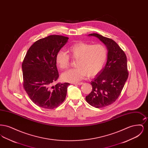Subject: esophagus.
I'll use <instances>...</instances> for the list:
<instances>
[{"mask_svg": "<svg viewBox=\"0 0 148 148\" xmlns=\"http://www.w3.org/2000/svg\"><path fill=\"white\" fill-rule=\"evenodd\" d=\"M83 84V82H80V83H74V85H82Z\"/></svg>", "mask_w": 148, "mask_h": 148, "instance_id": "34e87169", "label": "esophagus"}]
</instances>
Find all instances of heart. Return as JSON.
I'll use <instances>...</instances> for the list:
<instances>
[{
	"label": "heart",
	"mask_w": 148,
	"mask_h": 148,
	"mask_svg": "<svg viewBox=\"0 0 148 148\" xmlns=\"http://www.w3.org/2000/svg\"><path fill=\"white\" fill-rule=\"evenodd\" d=\"M69 55L77 60L75 68L71 69L62 74L63 80L70 83H77L87 75L89 77L95 76L101 71L106 63L108 51L103 44H92L84 42H77L68 49ZM63 51L57 53L56 62L62 69H66L70 65L71 58Z\"/></svg>",
	"instance_id": "b5f03b06"
}]
</instances>
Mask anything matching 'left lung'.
I'll list each match as a JSON object with an SVG mask.
<instances>
[{"label":"left lung","mask_w":148,"mask_h":148,"mask_svg":"<svg viewBox=\"0 0 148 148\" xmlns=\"http://www.w3.org/2000/svg\"><path fill=\"white\" fill-rule=\"evenodd\" d=\"M95 36L106 44L108 50L105 67L91 82L92 92L86 96V101L95 108L111 105L118 98L128 77L127 56L113 39L97 33Z\"/></svg>","instance_id":"obj_1"}]
</instances>
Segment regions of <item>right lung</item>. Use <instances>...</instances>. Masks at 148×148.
Wrapping results in <instances>:
<instances>
[{
    "mask_svg": "<svg viewBox=\"0 0 148 148\" xmlns=\"http://www.w3.org/2000/svg\"><path fill=\"white\" fill-rule=\"evenodd\" d=\"M68 38L49 35L36 41L29 49L22 63L23 88L36 106L54 109L65 99L69 83H58L56 54L68 42Z\"/></svg>",
    "mask_w": 148,
    "mask_h": 148,
    "instance_id": "1",
    "label": "right lung"
}]
</instances>
